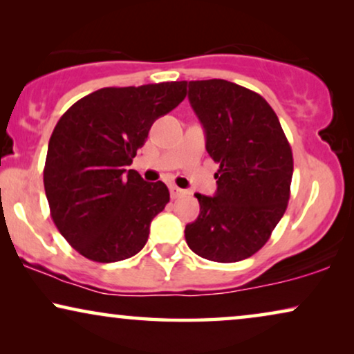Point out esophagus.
Here are the masks:
<instances>
[{"instance_id": "obj_1", "label": "esophagus", "mask_w": 354, "mask_h": 354, "mask_svg": "<svg viewBox=\"0 0 354 354\" xmlns=\"http://www.w3.org/2000/svg\"><path fill=\"white\" fill-rule=\"evenodd\" d=\"M169 190H171L172 200H177V198H182L183 195H185V190H182V188H178L176 185H171V188H169Z\"/></svg>"}]
</instances>
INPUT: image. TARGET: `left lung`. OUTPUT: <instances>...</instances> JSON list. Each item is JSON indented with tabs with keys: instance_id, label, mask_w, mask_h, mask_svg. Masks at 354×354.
<instances>
[{
	"instance_id": "1",
	"label": "left lung",
	"mask_w": 354,
	"mask_h": 354,
	"mask_svg": "<svg viewBox=\"0 0 354 354\" xmlns=\"http://www.w3.org/2000/svg\"><path fill=\"white\" fill-rule=\"evenodd\" d=\"M188 100L219 164L214 196L196 193L200 216L185 227L193 253L236 263L266 245L290 200L293 154L263 96L222 79L188 82Z\"/></svg>"
}]
</instances>
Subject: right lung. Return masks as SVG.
Segmentation results:
<instances>
[{"mask_svg":"<svg viewBox=\"0 0 354 354\" xmlns=\"http://www.w3.org/2000/svg\"><path fill=\"white\" fill-rule=\"evenodd\" d=\"M187 82L108 86L84 96L57 120L43 183L53 222L72 248L96 263L132 258L169 203L159 180L129 169L154 120L177 108Z\"/></svg>","mask_w":354,"mask_h":354,"instance_id":"obj_1","label":"right lung"}]
</instances>
